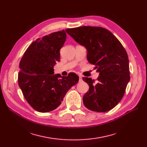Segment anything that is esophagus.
I'll use <instances>...</instances> for the list:
<instances>
[{
    "mask_svg": "<svg viewBox=\"0 0 147 147\" xmlns=\"http://www.w3.org/2000/svg\"><path fill=\"white\" fill-rule=\"evenodd\" d=\"M82 81H83L82 77L80 76V75H79V82H82Z\"/></svg>",
    "mask_w": 147,
    "mask_h": 147,
    "instance_id": "esophagus-1",
    "label": "esophagus"
}]
</instances>
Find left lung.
Masks as SVG:
<instances>
[{"instance_id": "obj_1", "label": "left lung", "mask_w": 147, "mask_h": 147, "mask_svg": "<svg viewBox=\"0 0 147 147\" xmlns=\"http://www.w3.org/2000/svg\"><path fill=\"white\" fill-rule=\"evenodd\" d=\"M65 32L87 49V59L99 72L97 83L83 77L90 88L84 95V106L92 111L105 112L121 100L130 80L127 52L109 30L95 26L67 29Z\"/></svg>"}]
</instances>
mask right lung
<instances>
[{"instance_id":"obj_1","label":"right lung","mask_w":147,"mask_h":147,"mask_svg":"<svg viewBox=\"0 0 147 147\" xmlns=\"http://www.w3.org/2000/svg\"><path fill=\"white\" fill-rule=\"evenodd\" d=\"M65 40L64 30L37 38L21 59L18 84L26 100L37 112H48L58 107L67 92L79 80L73 72L66 77L54 74L53 66L60 59L59 51Z\"/></svg>"}]
</instances>
